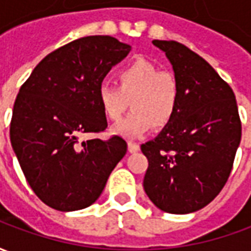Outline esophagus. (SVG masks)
Listing matches in <instances>:
<instances>
[{"mask_svg": "<svg viewBox=\"0 0 251 251\" xmlns=\"http://www.w3.org/2000/svg\"><path fill=\"white\" fill-rule=\"evenodd\" d=\"M127 148H129V152L130 153H136L140 151V145H138L137 142H133V141L127 142Z\"/></svg>", "mask_w": 251, "mask_h": 251, "instance_id": "34e87169", "label": "esophagus"}]
</instances>
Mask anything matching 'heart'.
I'll list each match as a JSON object with an SVG mask.
<instances>
[{"label": "heart", "instance_id": "obj_1", "mask_svg": "<svg viewBox=\"0 0 251 251\" xmlns=\"http://www.w3.org/2000/svg\"><path fill=\"white\" fill-rule=\"evenodd\" d=\"M179 83L174 74L138 59L117 72V84H102L98 100L104 115L118 121L126 109L133 111L113 127L115 134L140 137L152 126L161 129L174 121L179 106Z\"/></svg>", "mask_w": 251, "mask_h": 251}]
</instances>
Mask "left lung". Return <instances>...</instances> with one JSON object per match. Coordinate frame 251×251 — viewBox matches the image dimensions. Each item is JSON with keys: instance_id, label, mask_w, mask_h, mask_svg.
<instances>
[{"instance_id": "obj_1", "label": "left lung", "mask_w": 251, "mask_h": 251, "mask_svg": "<svg viewBox=\"0 0 251 251\" xmlns=\"http://www.w3.org/2000/svg\"><path fill=\"white\" fill-rule=\"evenodd\" d=\"M174 67L180 90L174 121L141 145L148 158L144 189L169 214H189L226 184L242 125L232 88L203 57L174 40H153Z\"/></svg>"}]
</instances>
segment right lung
<instances>
[{
    "label": "right lung",
    "mask_w": 251,
    "mask_h": 251,
    "mask_svg": "<svg viewBox=\"0 0 251 251\" xmlns=\"http://www.w3.org/2000/svg\"><path fill=\"white\" fill-rule=\"evenodd\" d=\"M130 46L111 36H87L48 53L19 91L10 142L37 198L57 211H76L98 199L126 154L120 136L80 141L106 130L98 90Z\"/></svg>",
    "instance_id": "1"
}]
</instances>
